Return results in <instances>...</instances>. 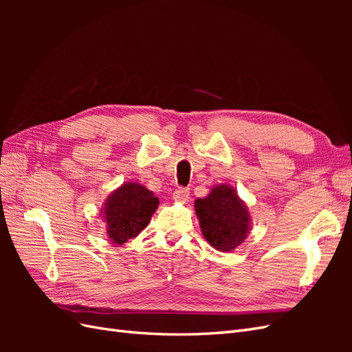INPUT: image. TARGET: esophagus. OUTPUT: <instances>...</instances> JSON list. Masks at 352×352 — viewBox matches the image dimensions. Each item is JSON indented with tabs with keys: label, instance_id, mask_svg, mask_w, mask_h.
Listing matches in <instances>:
<instances>
[{
	"label": "esophagus",
	"instance_id": "1",
	"mask_svg": "<svg viewBox=\"0 0 352 352\" xmlns=\"http://www.w3.org/2000/svg\"><path fill=\"white\" fill-rule=\"evenodd\" d=\"M189 198V188L185 186H179L175 189L173 192V199L177 202H185Z\"/></svg>",
	"mask_w": 352,
	"mask_h": 352
}]
</instances>
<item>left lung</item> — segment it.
Segmentation results:
<instances>
[{
  "mask_svg": "<svg viewBox=\"0 0 352 352\" xmlns=\"http://www.w3.org/2000/svg\"><path fill=\"white\" fill-rule=\"evenodd\" d=\"M202 235L219 251H232L250 230L247 206L228 185L216 186L204 199L195 201Z\"/></svg>",
  "mask_w": 352,
  "mask_h": 352,
  "instance_id": "8db88e82",
  "label": "left lung"
}]
</instances>
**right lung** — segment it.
<instances>
[{
	"label": "right lung",
	"mask_w": 352,
	"mask_h": 352,
	"mask_svg": "<svg viewBox=\"0 0 352 352\" xmlns=\"http://www.w3.org/2000/svg\"><path fill=\"white\" fill-rule=\"evenodd\" d=\"M158 204V198L141 185L120 186L111 194L104 208L109 236L120 245L135 238L150 223Z\"/></svg>",
	"instance_id": "add662e5"
}]
</instances>
